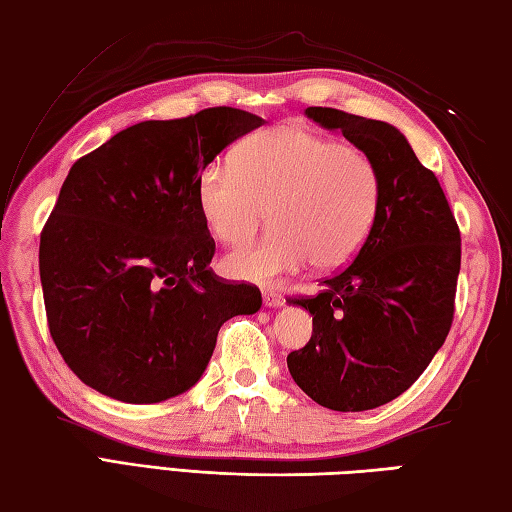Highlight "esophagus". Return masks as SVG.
Masks as SVG:
<instances>
[{"mask_svg": "<svg viewBox=\"0 0 512 512\" xmlns=\"http://www.w3.org/2000/svg\"><path fill=\"white\" fill-rule=\"evenodd\" d=\"M286 303V299L281 297V295H277V292H273V290H266L264 292V306L266 308H281Z\"/></svg>", "mask_w": 512, "mask_h": 512, "instance_id": "1", "label": "esophagus"}]
</instances>
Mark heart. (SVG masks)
<instances>
[{
	"mask_svg": "<svg viewBox=\"0 0 512 512\" xmlns=\"http://www.w3.org/2000/svg\"><path fill=\"white\" fill-rule=\"evenodd\" d=\"M198 202L217 242L242 248L262 228V244L224 262L233 279L273 286L308 266L341 270L372 235L383 176L356 147L301 125H277L250 136L231 162L202 171Z\"/></svg>",
	"mask_w": 512,
	"mask_h": 512,
	"instance_id": "heart-1",
	"label": "heart"
}]
</instances>
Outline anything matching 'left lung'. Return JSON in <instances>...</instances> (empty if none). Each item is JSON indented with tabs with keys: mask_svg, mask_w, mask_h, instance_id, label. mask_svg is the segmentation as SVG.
Returning a JSON list of instances; mask_svg holds the SVG:
<instances>
[{
	"mask_svg": "<svg viewBox=\"0 0 512 512\" xmlns=\"http://www.w3.org/2000/svg\"><path fill=\"white\" fill-rule=\"evenodd\" d=\"M306 116L376 160L383 202L372 235L312 299V336L288 354L295 383L321 407L365 411L407 391L451 330L460 231L438 178L400 129L385 121L308 107Z\"/></svg>",
	"mask_w": 512,
	"mask_h": 512,
	"instance_id": "1",
	"label": "left lung"
}]
</instances>
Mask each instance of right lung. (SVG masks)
I'll use <instances>...</instances> for the list:
<instances>
[{"mask_svg":"<svg viewBox=\"0 0 512 512\" xmlns=\"http://www.w3.org/2000/svg\"><path fill=\"white\" fill-rule=\"evenodd\" d=\"M264 121L211 107L123 129L79 158L41 233L48 328L63 361L103 396L151 405L202 378L222 323L255 314V286L209 268L202 171Z\"/></svg>","mask_w":512,"mask_h":512,"instance_id":"obj_1","label":"right lung"}]
</instances>
